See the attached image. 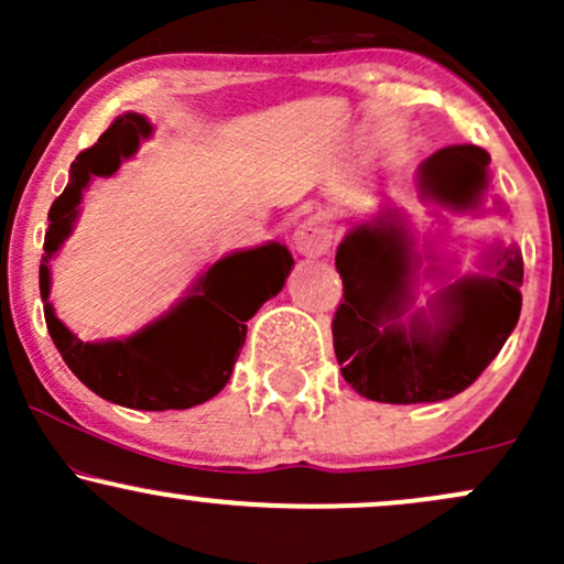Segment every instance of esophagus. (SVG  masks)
<instances>
[{
	"instance_id": "esophagus-1",
	"label": "esophagus",
	"mask_w": 564,
	"mask_h": 564,
	"mask_svg": "<svg viewBox=\"0 0 564 564\" xmlns=\"http://www.w3.org/2000/svg\"><path fill=\"white\" fill-rule=\"evenodd\" d=\"M332 243H334V228H332V219H328L326 215L307 217L294 232L296 251L304 257L328 254Z\"/></svg>"
}]
</instances>
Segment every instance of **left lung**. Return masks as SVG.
<instances>
[{
	"mask_svg": "<svg viewBox=\"0 0 564 564\" xmlns=\"http://www.w3.org/2000/svg\"><path fill=\"white\" fill-rule=\"evenodd\" d=\"M490 156L477 145H451L426 159L419 172L424 196L453 209H471L488 185ZM411 238L394 223L358 225L336 249L341 275L332 321L341 377L377 403H435L464 392L520 321L522 257L496 254V275H464L432 296L426 313L413 304Z\"/></svg>",
	"mask_w": 564,
	"mask_h": 564,
	"instance_id": "8db88e82",
	"label": "left lung"
}]
</instances>
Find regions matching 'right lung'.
<instances>
[{"label":"right lung","instance_id":"add662e5","mask_svg":"<svg viewBox=\"0 0 564 564\" xmlns=\"http://www.w3.org/2000/svg\"><path fill=\"white\" fill-rule=\"evenodd\" d=\"M148 134L151 124L142 116H119L108 132L70 164V183L50 206V230L44 236L47 254L39 268V291L47 332L82 384L116 405L138 411H183L215 398L228 384L246 339V321L283 289L294 260L281 243L236 251L212 264L185 302L140 334L95 345L76 339L55 318L53 304L47 302V260L68 238L89 177L113 174L121 156H132L140 138Z\"/></svg>","mask_w":564,"mask_h":564}]
</instances>
